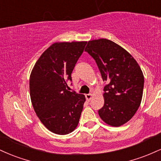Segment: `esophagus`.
Listing matches in <instances>:
<instances>
[{"label": "esophagus", "instance_id": "1", "mask_svg": "<svg viewBox=\"0 0 161 161\" xmlns=\"http://www.w3.org/2000/svg\"><path fill=\"white\" fill-rule=\"evenodd\" d=\"M86 97L88 101H90L92 97V94H87V95H86Z\"/></svg>", "mask_w": 161, "mask_h": 161}]
</instances>
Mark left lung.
Instances as JSON below:
<instances>
[{"instance_id": "8db88e82", "label": "left lung", "mask_w": 161, "mask_h": 161, "mask_svg": "<svg viewBox=\"0 0 161 161\" xmlns=\"http://www.w3.org/2000/svg\"><path fill=\"white\" fill-rule=\"evenodd\" d=\"M95 59L104 86V104L98 110L107 124L118 127L130 120L141 104L144 75L133 57L106 38L89 41L85 49Z\"/></svg>"}]
</instances>
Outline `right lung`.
<instances>
[{"label":"right lung","instance_id":"obj_1","mask_svg":"<svg viewBox=\"0 0 161 161\" xmlns=\"http://www.w3.org/2000/svg\"><path fill=\"white\" fill-rule=\"evenodd\" d=\"M87 42H56L37 60L29 79L32 104L36 115L51 132L66 135L78 125L84 95L69 91L66 82Z\"/></svg>","mask_w":161,"mask_h":161}]
</instances>
